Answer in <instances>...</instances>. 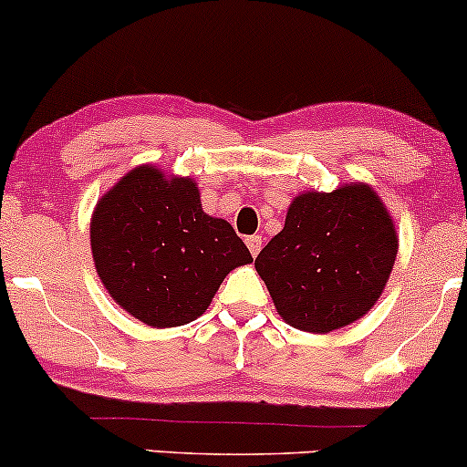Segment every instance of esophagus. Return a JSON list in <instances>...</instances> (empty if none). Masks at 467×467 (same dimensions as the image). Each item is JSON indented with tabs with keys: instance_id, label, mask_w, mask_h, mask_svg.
<instances>
[{
	"instance_id": "1",
	"label": "esophagus",
	"mask_w": 467,
	"mask_h": 467,
	"mask_svg": "<svg viewBox=\"0 0 467 467\" xmlns=\"http://www.w3.org/2000/svg\"><path fill=\"white\" fill-rule=\"evenodd\" d=\"M245 244H248V250L252 252V256H256L261 252V237H259V234H250V237L245 239Z\"/></svg>"
}]
</instances>
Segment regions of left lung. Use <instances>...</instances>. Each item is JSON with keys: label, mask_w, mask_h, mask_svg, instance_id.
<instances>
[{"label": "left lung", "mask_w": 467, "mask_h": 467, "mask_svg": "<svg viewBox=\"0 0 467 467\" xmlns=\"http://www.w3.org/2000/svg\"><path fill=\"white\" fill-rule=\"evenodd\" d=\"M395 256L393 219L378 192L349 184L298 195L254 267L287 325L327 334L373 307Z\"/></svg>", "instance_id": "obj_1"}]
</instances>
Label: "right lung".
I'll use <instances>...</instances> for the list:
<instances>
[{
    "label": "right lung",
    "mask_w": 467,
    "mask_h": 467,
    "mask_svg": "<svg viewBox=\"0 0 467 467\" xmlns=\"http://www.w3.org/2000/svg\"><path fill=\"white\" fill-rule=\"evenodd\" d=\"M92 254L111 298L149 327H178L208 309L222 281L252 261L233 226L202 211L189 178L138 166L96 203Z\"/></svg>",
    "instance_id": "right-lung-1"
}]
</instances>
